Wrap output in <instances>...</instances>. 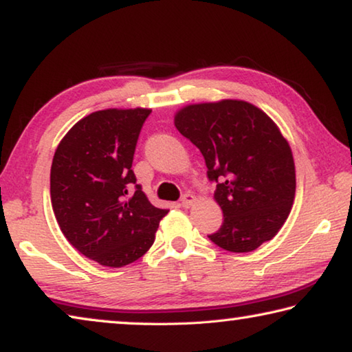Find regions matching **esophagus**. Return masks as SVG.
Returning a JSON list of instances; mask_svg holds the SVG:
<instances>
[{
  "instance_id": "34e87169",
  "label": "esophagus",
  "mask_w": 352,
  "mask_h": 352,
  "mask_svg": "<svg viewBox=\"0 0 352 352\" xmlns=\"http://www.w3.org/2000/svg\"><path fill=\"white\" fill-rule=\"evenodd\" d=\"M194 201H195V197L192 194H184L183 197H182V206H184V208H189V206H192L194 205Z\"/></svg>"
}]
</instances>
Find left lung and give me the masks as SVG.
Listing matches in <instances>:
<instances>
[{
  "instance_id": "8db88e82",
  "label": "left lung",
  "mask_w": 352,
  "mask_h": 352,
  "mask_svg": "<svg viewBox=\"0 0 352 352\" xmlns=\"http://www.w3.org/2000/svg\"><path fill=\"white\" fill-rule=\"evenodd\" d=\"M178 132L199 147L223 223L208 237L233 253L253 252L287 220L296 178L292 148L258 107L237 99L190 104L175 113Z\"/></svg>"
}]
</instances>
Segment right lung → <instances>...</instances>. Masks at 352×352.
Returning <instances> with one entry per match:
<instances>
[{
  "mask_svg": "<svg viewBox=\"0 0 352 352\" xmlns=\"http://www.w3.org/2000/svg\"><path fill=\"white\" fill-rule=\"evenodd\" d=\"M151 111H94L69 129L52 158L57 223L71 245L100 265L116 269L140 259L168 214L148 201L132 170L136 141Z\"/></svg>",
  "mask_w": 352,
  "mask_h": 352,
  "instance_id": "right-lung-1",
  "label": "right lung"
}]
</instances>
